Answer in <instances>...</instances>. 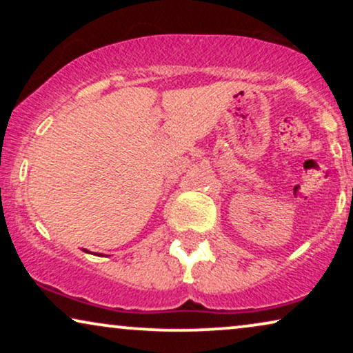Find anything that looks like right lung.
Returning a JSON list of instances; mask_svg holds the SVG:
<instances>
[{
    "label": "right lung",
    "instance_id": "1",
    "mask_svg": "<svg viewBox=\"0 0 353 353\" xmlns=\"http://www.w3.org/2000/svg\"><path fill=\"white\" fill-rule=\"evenodd\" d=\"M86 252H88V250H86Z\"/></svg>",
    "mask_w": 353,
    "mask_h": 353
}]
</instances>
